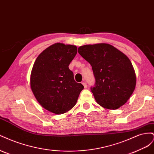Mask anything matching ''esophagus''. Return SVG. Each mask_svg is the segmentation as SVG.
Listing matches in <instances>:
<instances>
[{"instance_id":"1","label":"esophagus","mask_w":154,"mask_h":154,"mask_svg":"<svg viewBox=\"0 0 154 154\" xmlns=\"http://www.w3.org/2000/svg\"><path fill=\"white\" fill-rule=\"evenodd\" d=\"M82 84H83V86H84V88H86L87 87V83H86L85 82H82Z\"/></svg>"}]
</instances>
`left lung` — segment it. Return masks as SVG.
Masks as SVG:
<instances>
[{
  "mask_svg": "<svg viewBox=\"0 0 154 154\" xmlns=\"http://www.w3.org/2000/svg\"><path fill=\"white\" fill-rule=\"evenodd\" d=\"M78 53L91 64L95 85L91 87L96 102L109 109H117L130 98L136 77L129 58L107 44L85 45Z\"/></svg>",
  "mask_w": 154,
  "mask_h": 154,
  "instance_id": "obj_1",
  "label": "left lung"
}]
</instances>
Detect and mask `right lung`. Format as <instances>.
<instances>
[{
    "label": "right lung",
    "mask_w": 154,
    "mask_h": 154,
    "mask_svg": "<svg viewBox=\"0 0 154 154\" xmlns=\"http://www.w3.org/2000/svg\"><path fill=\"white\" fill-rule=\"evenodd\" d=\"M77 53L75 45L54 44L40 53L31 74V90L44 109L57 114L76 105L82 83L75 82L69 66Z\"/></svg>",
    "instance_id": "1"
}]
</instances>
